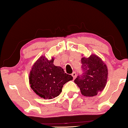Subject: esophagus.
<instances>
[{
	"mask_svg": "<svg viewBox=\"0 0 128 128\" xmlns=\"http://www.w3.org/2000/svg\"><path fill=\"white\" fill-rule=\"evenodd\" d=\"M72 76H73V79H75V78H76V72H73V73L72 74Z\"/></svg>",
	"mask_w": 128,
	"mask_h": 128,
	"instance_id": "esophagus-1",
	"label": "esophagus"
}]
</instances>
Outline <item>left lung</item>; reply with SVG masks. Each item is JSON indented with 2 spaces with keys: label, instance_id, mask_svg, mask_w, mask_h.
<instances>
[{
  "label": "left lung",
  "instance_id": "obj_1",
  "mask_svg": "<svg viewBox=\"0 0 128 128\" xmlns=\"http://www.w3.org/2000/svg\"><path fill=\"white\" fill-rule=\"evenodd\" d=\"M83 56V55H82ZM83 74L78 76L74 83L85 97H93L102 92L108 78V68L98 56L92 54L88 58L81 59Z\"/></svg>",
  "mask_w": 128,
  "mask_h": 128
}]
</instances>
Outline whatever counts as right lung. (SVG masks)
I'll return each instance as SVG.
<instances>
[{
  "label": "right lung",
  "instance_id": "add662e5",
  "mask_svg": "<svg viewBox=\"0 0 128 128\" xmlns=\"http://www.w3.org/2000/svg\"><path fill=\"white\" fill-rule=\"evenodd\" d=\"M54 58L48 60L42 55L33 64L29 73V83L36 95L44 99L58 96L66 83L73 80L71 75L64 73L60 66L54 64Z\"/></svg>",
  "mask_w": 128,
  "mask_h": 128
}]
</instances>
